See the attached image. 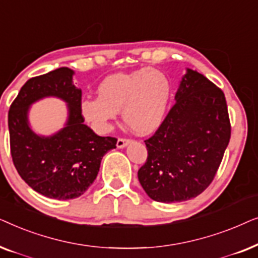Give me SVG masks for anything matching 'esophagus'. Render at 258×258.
Segmentation results:
<instances>
[{
    "label": "esophagus",
    "instance_id": "obj_1",
    "mask_svg": "<svg viewBox=\"0 0 258 258\" xmlns=\"http://www.w3.org/2000/svg\"><path fill=\"white\" fill-rule=\"evenodd\" d=\"M132 142L130 140H125V139H118L117 140V143H116V146H117V148H119V149H122V148H125L128 144Z\"/></svg>",
    "mask_w": 258,
    "mask_h": 258
}]
</instances>
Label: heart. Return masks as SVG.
Wrapping results in <instances>:
<instances>
[{"label": "heart", "mask_w": 258, "mask_h": 258, "mask_svg": "<svg viewBox=\"0 0 258 258\" xmlns=\"http://www.w3.org/2000/svg\"><path fill=\"white\" fill-rule=\"evenodd\" d=\"M98 97H86L80 109L98 133H107L122 110L123 121L137 135L155 132L163 122L171 95L167 75L155 68L116 73L97 86Z\"/></svg>", "instance_id": "b5f03b06"}]
</instances>
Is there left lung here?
Listing matches in <instances>:
<instances>
[{"mask_svg": "<svg viewBox=\"0 0 258 258\" xmlns=\"http://www.w3.org/2000/svg\"><path fill=\"white\" fill-rule=\"evenodd\" d=\"M175 100L144 141L148 158L137 172L147 195L163 203L191 200L209 186L231 133L223 91L196 70L186 68Z\"/></svg>", "mask_w": 258, "mask_h": 258, "instance_id": "left-lung-1", "label": "left lung"}]
</instances>
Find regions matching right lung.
Segmentation results:
<instances>
[{
	"instance_id": "1",
	"label": "right lung",
	"mask_w": 258,
	"mask_h": 258,
	"mask_svg": "<svg viewBox=\"0 0 258 258\" xmlns=\"http://www.w3.org/2000/svg\"><path fill=\"white\" fill-rule=\"evenodd\" d=\"M74 74L62 67L28 80L8 114L14 165L31 189L49 199L83 195L96 178L102 157L117 142L114 137L96 135L83 124L82 90L74 84ZM47 97L62 99L69 111L65 126L49 137L35 133L29 123L31 105Z\"/></svg>"
}]
</instances>
